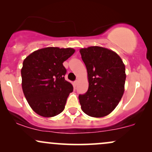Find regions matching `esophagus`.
<instances>
[{"mask_svg": "<svg viewBox=\"0 0 152 152\" xmlns=\"http://www.w3.org/2000/svg\"><path fill=\"white\" fill-rule=\"evenodd\" d=\"M74 84H75V86H76V85L78 84V80H76V81H74Z\"/></svg>", "mask_w": 152, "mask_h": 152, "instance_id": "obj_1", "label": "esophagus"}]
</instances>
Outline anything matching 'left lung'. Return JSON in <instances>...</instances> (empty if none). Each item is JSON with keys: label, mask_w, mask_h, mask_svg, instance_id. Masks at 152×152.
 <instances>
[{"label": "left lung", "mask_w": 152, "mask_h": 152, "mask_svg": "<svg viewBox=\"0 0 152 152\" xmlns=\"http://www.w3.org/2000/svg\"><path fill=\"white\" fill-rule=\"evenodd\" d=\"M86 65L88 89L78 96L82 111L101 118L114 111L124 92L125 65L116 52L101 46L80 49Z\"/></svg>", "instance_id": "obj_1"}]
</instances>
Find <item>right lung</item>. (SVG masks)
<instances>
[{"instance_id":"1","label":"right lung","mask_w":152,"mask_h":152,"mask_svg":"<svg viewBox=\"0 0 152 152\" xmlns=\"http://www.w3.org/2000/svg\"><path fill=\"white\" fill-rule=\"evenodd\" d=\"M72 48L47 47L31 53L21 69L22 88L26 100L36 114L53 117L64 111L73 86L64 78L63 63L74 53Z\"/></svg>"}]
</instances>
